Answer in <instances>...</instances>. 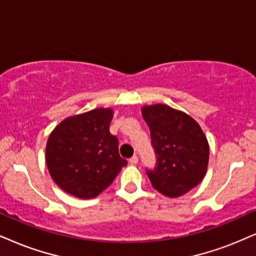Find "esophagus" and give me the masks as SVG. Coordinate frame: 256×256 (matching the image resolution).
Here are the masks:
<instances>
[{
    "label": "esophagus",
    "mask_w": 256,
    "mask_h": 256,
    "mask_svg": "<svg viewBox=\"0 0 256 256\" xmlns=\"http://www.w3.org/2000/svg\"><path fill=\"white\" fill-rule=\"evenodd\" d=\"M130 163L131 164H137L138 163V157L136 156V154L130 158Z\"/></svg>",
    "instance_id": "obj_1"
}]
</instances>
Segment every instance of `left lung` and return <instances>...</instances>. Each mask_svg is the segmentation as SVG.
<instances>
[{
  "mask_svg": "<svg viewBox=\"0 0 256 256\" xmlns=\"http://www.w3.org/2000/svg\"><path fill=\"white\" fill-rule=\"evenodd\" d=\"M142 116L157 157V166L146 172L152 186L174 198L198 186L209 162V144L198 122L164 104L143 106Z\"/></svg>",
  "mask_w": 256,
  "mask_h": 256,
  "instance_id": "obj_1",
  "label": "left lung"
}]
</instances>
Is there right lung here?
<instances>
[{"label": "right lung", "instance_id": "right-lung-1", "mask_svg": "<svg viewBox=\"0 0 256 256\" xmlns=\"http://www.w3.org/2000/svg\"><path fill=\"white\" fill-rule=\"evenodd\" d=\"M112 118V108H94L64 119L50 132L47 168L64 192L94 198L128 164L119 156L118 138L110 134Z\"/></svg>", "mask_w": 256, "mask_h": 256}]
</instances>
